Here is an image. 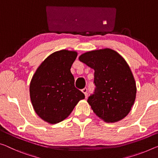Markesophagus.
Returning a JSON list of instances; mask_svg holds the SVG:
<instances>
[{
	"label": "esophagus",
	"mask_w": 158,
	"mask_h": 158,
	"mask_svg": "<svg viewBox=\"0 0 158 158\" xmlns=\"http://www.w3.org/2000/svg\"><path fill=\"white\" fill-rule=\"evenodd\" d=\"M81 91L84 93V94L85 95V96H87V91H88V90H87L86 88H84L81 90Z\"/></svg>",
	"instance_id": "obj_1"
}]
</instances>
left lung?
<instances>
[{
  "label": "left lung",
  "mask_w": 158,
  "mask_h": 158,
  "mask_svg": "<svg viewBox=\"0 0 158 158\" xmlns=\"http://www.w3.org/2000/svg\"><path fill=\"white\" fill-rule=\"evenodd\" d=\"M79 61L94 69V94L88 99L91 109L100 119L114 123L131 111L136 95V82L123 57L110 48L89 51Z\"/></svg>",
  "instance_id": "obj_1"
}]
</instances>
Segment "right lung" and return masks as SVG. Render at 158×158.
Listing matches in <instances>:
<instances>
[{"label":"right lung","instance_id":"obj_1","mask_svg":"<svg viewBox=\"0 0 158 158\" xmlns=\"http://www.w3.org/2000/svg\"><path fill=\"white\" fill-rule=\"evenodd\" d=\"M77 51L61 50L40 64L30 82V98L38 116L49 124L65 119L84 94L75 88L70 69Z\"/></svg>","mask_w":158,"mask_h":158}]
</instances>
